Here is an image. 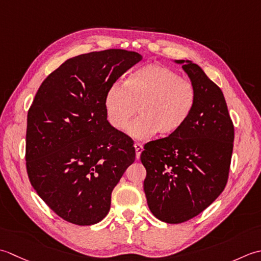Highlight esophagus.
<instances>
[{
    "label": "esophagus",
    "instance_id": "obj_1",
    "mask_svg": "<svg viewBox=\"0 0 261 261\" xmlns=\"http://www.w3.org/2000/svg\"><path fill=\"white\" fill-rule=\"evenodd\" d=\"M134 147H135V151H136V158L137 159H140V155H141V153H142V151L144 150V148H143V145L141 144V143H138V142H136L135 144H134Z\"/></svg>",
    "mask_w": 261,
    "mask_h": 261
}]
</instances>
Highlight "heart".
<instances>
[{"label":"heart","instance_id":"b5f03b06","mask_svg":"<svg viewBox=\"0 0 261 261\" xmlns=\"http://www.w3.org/2000/svg\"><path fill=\"white\" fill-rule=\"evenodd\" d=\"M197 101L193 83L171 68L152 63L134 70L124 86L115 83L105 94V110L110 126L124 132L136 113L140 117L128 127L132 136L166 137L179 132L189 120Z\"/></svg>","mask_w":261,"mask_h":261}]
</instances>
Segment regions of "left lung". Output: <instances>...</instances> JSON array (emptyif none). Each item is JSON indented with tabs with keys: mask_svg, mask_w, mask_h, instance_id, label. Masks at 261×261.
<instances>
[{
	"mask_svg": "<svg viewBox=\"0 0 261 261\" xmlns=\"http://www.w3.org/2000/svg\"><path fill=\"white\" fill-rule=\"evenodd\" d=\"M177 63L196 88L195 109L181 129L148 142L141 154L148 208L170 224L197 216L224 190L234 141L222 90L197 64Z\"/></svg>",
	"mask_w": 261,
	"mask_h": 261,
	"instance_id": "obj_1",
	"label": "left lung"
}]
</instances>
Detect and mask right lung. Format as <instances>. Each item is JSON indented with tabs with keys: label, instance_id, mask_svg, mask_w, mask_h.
Returning a JSON list of instances; mask_svg holds the SVG:
<instances>
[{
	"label": "right lung",
	"instance_id": "right-lung-1",
	"mask_svg": "<svg viewBox=\"0 0 261 261\" xmlns=\"http://www.w3.org/2000/svg\"><path fill=\"white\" fill-rule=\"evenodd\" d=\"M142 60L107 49L67 60L41 83L27 117L25 167L51 211L73 224L108 214L111 193L135 161L132 138L110 126L105 94Z\"/></svg>",
	"mask_w": 261,
	"mask_h": 261
}]
</instances>
